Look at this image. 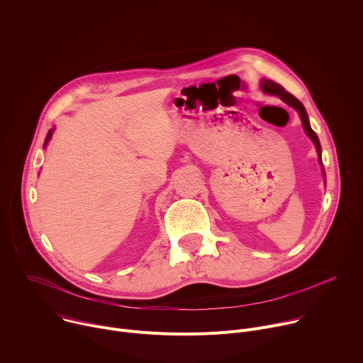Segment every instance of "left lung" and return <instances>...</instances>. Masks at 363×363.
Wrapping results in <instances>:
<instances>
[{
    "mask_svg": "<svg viewBox=\"0 0 363 363\" xmlns=\"http://www.w3.org/2000/svg\"><path fill=\"white\" fill-rule=\"evenodd\" d=\"M262 90H263L264 93L277 94L281 100H284V101L287 103V105H290L291 108H294V109L298 112L300 119H301V123H303V128H304L307 136H308L310 139H312V140L315 142V145H316V149H318V153H319V158H320L319 161H320V164H322V146H320V142H319L318 135L315 133V130H313L312 128H310L308 118H307V112H306L304 106L301 105V101H300L298 99H296L291 93L286 91L283 86H280L279 83H274V82H272V80H263V82H262Z\"/></svg>",
    "mask_w": 363,
    "mask_h": 363,
    "instance_id": "obj_1",
    "label": "left lung"
}]
</instances>
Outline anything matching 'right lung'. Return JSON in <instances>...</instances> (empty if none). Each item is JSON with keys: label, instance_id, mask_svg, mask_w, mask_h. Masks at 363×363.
I'll list each match as a JSON object with an SVG mask.
<instances>
[{"label": "right lung", "instance_id": "add662e5", "mask_svg": "<svg viewBox=\"0 0 363 363\" xmlns=\"http://www.w3.org/2000/svg\"><path fill=\"white\" fill-rule=\"evenodd\" d=\"M51 132H53V130H48V133H47V138H45V142H44V146L47 145V142L50 140V138H51Z\"/></svg>", "mask_w": 363, "mask_h": 363}]
</instances>
